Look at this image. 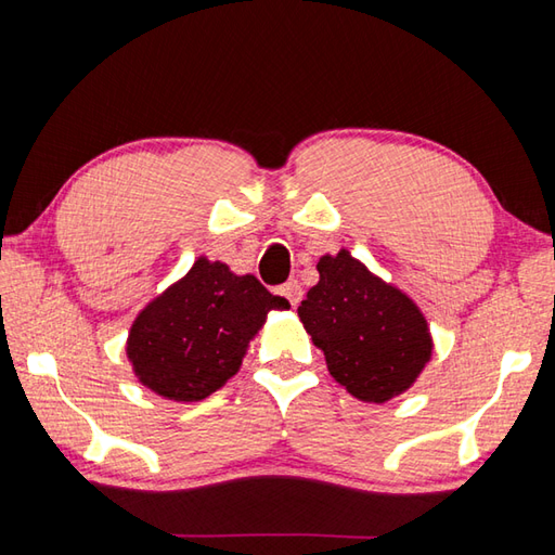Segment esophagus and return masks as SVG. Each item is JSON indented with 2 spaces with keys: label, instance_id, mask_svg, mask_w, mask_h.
Wrapping results in <instances>:
<instances>
[{
  "label": "esophagus",
  "instance_id": "1",
  "mask_svg": "<svg viewBox=\"0 0 555 555\" xmlns=\"http://www.w3.org/2000/svg\"><path fill=\"white\" fill-rule=\"evenodd\" d=\"M279 293H281V296H284V298L291 302V308H298V302L302 300V286L298 284L296 279L286 281V284L279 288Z\"/></svg>",
  "mask_w": 555,
  "mask_h": 555
}]
</instances>
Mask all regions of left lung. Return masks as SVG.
<instances>
[{
  "label": "left lung",
  "instance_id": "8db88e82",
  "mask_svg": "<svg viewBox=\"0 0 555 555\" xmlns=\"http://www.w3.org/2000/svg\"><path fill=\"white\" fill-rule=\"evenodd\" d=\"M317 271L320 281L298 317L324 352L328 374L364 403H386L408 391L434 348L415 300L348 250L320 257Z\"/></svg>",
  "mask_w": 555,
  "mask_h": 555
}]
</instances>
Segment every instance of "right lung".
Segmentation results:
<instances>
[{
  "label": "right lung",
  "instance_id": "add662e5",
  "mask_svg": "<svg viewBox=\"0 0 555 555\" xmlns=\"http://www.w3.org/2000/svg\"><path fill=\"white\" fill-rule=\"evenodd\" d=\"M253 274L197 257L183 279L150 300L128 332L138 382L176 403H195L241 370L271 310H288Z\"/></svg>",
  "mask_w": 555,
  "mask_h": 555
}]
</instances>
